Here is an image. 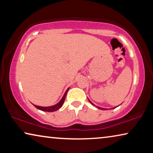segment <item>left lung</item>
<instances>
[{
    "instance_id": "1",
    "label": "left lung",
    "mask_w": 153,
    "mask_h": 153,
    "mask_svg": "<svg viewBox=\"0 0 153 153\" xmlns=\"http://www.w3.org/2000/svg\"><path fill=\"white\" fill-rule=\"evenodd\" d=\"M89 102H91V104H92V105L95 106V104H94L93 103V102H91V101H90V100H89ZM97 108H99V109H102V110H104V109H105V110H107V109H106V108H104L100 107V106H97ZM116 108V107H114V108Z\"/></svg>"
}]
</instances>
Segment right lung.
Wrapping results in <instances>:
<instances>
[{"mask_svg":"<svg viewBox=\"0 0 153 153\" xmlns=\"http://www.w3.org/2000/svg\"><path fill=\"white\" fill-rule=\"evenodd\" d=\"M69 89H70V88H68L67 89V91H65V93L64 95L62 96V99L60 100V101L58 102V103L55 104V105L50 106H40L35 105V104H34L35 107H36L37 109L43 111H47V112L56 111H57L58 109H59V108L62 106V104H63L64 102H65V97H66L67 93H68V91H69Z\"/></svg>","mask_w":153,"mask_h":153,"instance_id":"add662e5","label":"right lung"}]
</instances>
